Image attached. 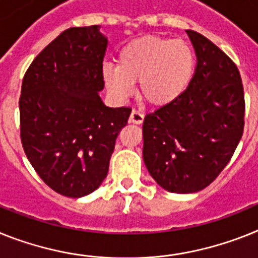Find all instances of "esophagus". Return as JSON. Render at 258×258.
Masks as SVG:
<instances>
[{"label":"esophagus","instance_id":"obj_1","mask_svg":"<svg viewBox=\"0 0 258 258\" xmlns=\"http://www.w3.org/2000/svg\"><path fill=\"white\" fill-rule=\"evenodd\" d=\"M143 120H144V114H142L138 110H133L131 115H130V123H134V124H142Z\"/></svg>","mask_w":258,"mask_h":258}]
</instances>
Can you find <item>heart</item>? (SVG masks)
<instances>
[{"mask_svg": "<svg viewBox=\"0 0 258 258\" xmlns=\"http://www.w3.org/2000/svg\"><path fill=\"white\" fill-rule=\"evenodd\" d=\"M196 56L183 40L144 36L125 44L118 66L105 64L102 77L114 98L123 99L139 81L140 96L152 105H165L179 97L191 81Z\"/></svg>", "mask_w": 258, "mask_h": 258, "instance_id": "obj_1", "label": "heart"}]
</instances>
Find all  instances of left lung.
<instances>
[{"mask_svg":"<svg viewBox=\"0 0 258 258\" xmlns=\"http://www.w3.org/2000/svg\"><path fill=\"white\" fill-rule=\"evenodd\" d=\"M196 72L174 101L147 114L143 159L162 189H205L229 162L244 131V89L235 62L213 42L186 30Z\"/></svg>","mask_w":258,"mask_h":258,"instance_id":"left-lung-1","label":"left lung"}]
</instances>
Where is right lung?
I'll use <instances>...</instances> for the list:
<instances>
[{
	"mask_svg": "<svg viewBox=\"0 0 258 258\" xmlns=\"http://www.w3.org/2000/svg\"><path fill=\"white\" fill-rule=\"evenodd\" d=\"M101 26L62 31L36 56L22 81L21 140L29 161L52 190L85 197L102 183L130 107H107Z\"/></svg>",
	"mask_w": 258,
	"mask_h": 258,
	"instance_id": "obj_1",
	"label": "right lung"
}]
</instances>
